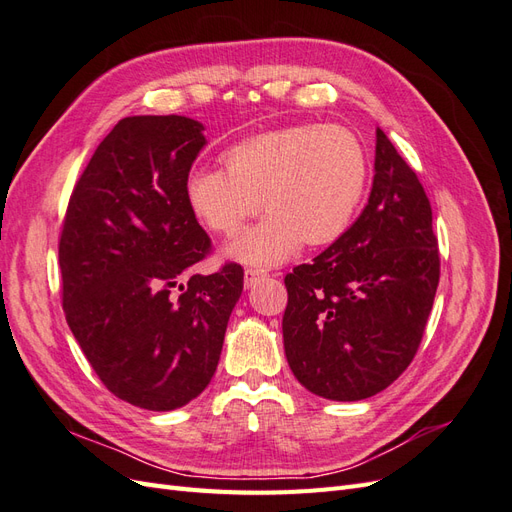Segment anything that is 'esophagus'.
<instances>
[{
    "mask_svg": "<svg viewBox=\"0 0 512 512\" xmlns=\"http://www.w3.org/2000/svg\"><path fill=\"white\" fill-rule=\"evenodd\" d=\"M262 277H265V273L258 271V269H245V275H243V284L245 288H254Z\"/></svg>",
    "mask_w": 512,
    "mask_h": 512,
    "instance_id": "1",
    "label": "esophagus"
}]
</instances>
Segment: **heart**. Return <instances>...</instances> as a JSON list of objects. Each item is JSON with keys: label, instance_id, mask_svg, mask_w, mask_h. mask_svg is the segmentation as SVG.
Returning a JSON list of instances; mask_svg holds the SVG:
<instances>
[{"label": "heart", "instance_id": "1", "mask_svg": "<svg viewBox=\"0 0 512 512\" xmlns=\"http://www.w3.org/2000/svg\"><path fill=\"white\" fill-rule=\"evenodd\" d=\"M222 160L226 168L190 170L185 198L200 222L226 237L265 209L267 218L228 247L232 258L258 267L286 260L301 243L342 237L369 179L367 149L344 126L269 130L230 145Z\"/></svg>", "mask_w": 512, "mask_h": 512}]
</instances>
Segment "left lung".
I'll return each mask as SVG.
<instances>
[{"mask_svg": "<svg viewBox=\"0 0 512 512\" xmlns=\"http://www.w3.org/2000/svg\"><path fill=\"white\" fill-rule=\"evenodd\" d=\"M374 170L359 220L284 280L288 365L333 401L367 399L404 374L440 282L429 198L380 128Z\"/></svg>", "mask_w": 512, "mask_h": 512, "instance_id": "8db88e82", "label": "left lung"}]
</instances>
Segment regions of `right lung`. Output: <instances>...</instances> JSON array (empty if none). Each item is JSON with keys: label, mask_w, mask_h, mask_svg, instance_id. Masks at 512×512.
Masks as SVG:
<instances>
[{"label": "right lung", "mask_w": 512, "mask_h": 512, "mask_svg": "<svg viewBox=\"0 0 512 512\" xmlns=\"http://www.w3.org/2000/svg\"><path fill=\"white\" fill-rule=\"evenodd\" d=\"M203 130L181 115L121 119L76 181L59 239L74 339L108 391L153 412L207 389L243 290L226 262L169 294L211 252L185 198Z\"/></svg>", "instance_id": "obj_1"}]
</instances>
